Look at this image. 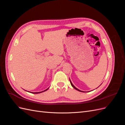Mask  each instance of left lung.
Returning a JSON list of instances; mask_svg holds the SVG:
<instances>
[{
  "label": "left lung",
  "mask_w": 125,
  "mask_h": 125,
  "mask_svg": "<svg viewBox=\"0 0 125 125\" xmlns=\"http://www.w3.org/2000/svg\"><path fill=\"white\" fill-rule=\"evenodd\" d=\"M69 80H70V79H69ZM70 83H71V85H72V86H73V88H74L75 90H78V91H80V92H83V91H80V90H79L78 89H77V88H75V87L73 85V83H72V82H71V80H70Z\"/></svg>",
  "instance_id": "obj_1"
}]
</instances>
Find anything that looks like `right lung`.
Listing matches in <instances>:
<instances>
[{
	"label": "right lung",
	"mask_w": 125,
	"mask_h": 125,
	"mask_svg": "<svg viewBox=\"0 0 125 125\" xmlns=\"http://www.w3.org/2000/svg\"><path fill=\"white\" fill-rule=\"evenodd\" d=\"M48 89H48H46L45 90H44V91H42V92H30V93H34V94H37V93H42V92H44V91H46V90H47Z\"/></svg>",
	"instance_id": "right-lung-1"
}]
</instances>
